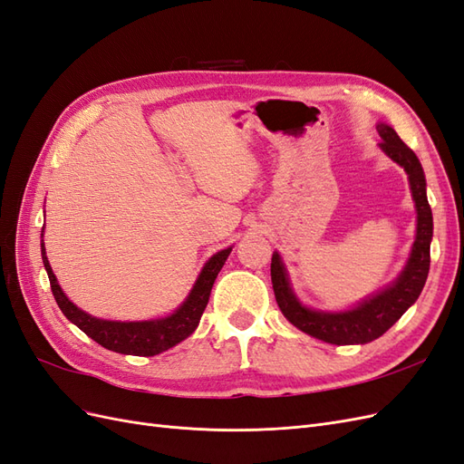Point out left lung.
<instances>
[{
    "label": "left lung",
    "instance_id": "left-lung-1",
    "mask_svg": "<svg viewBox=\"0 0 464 464\" xmlns=\"http://www.w3.org/2000/svg\"><path fill=\"white\" fill-rule=\"evenodd\" d=\"M377 131L383 139L379 147L409 174L412 198L418 210L416 240L411 259L406 263L401 276L389 288L375 294L370 300H363L354 310L325 314L304 307L290 290L285 265L276 251L271 259V280L280 312L285 314L294 327L331 344H366L379 339L418 300L430 271L433 218L426 198V178L422 164H420L414 150L401 141L395 130L382 123L377 125Z\"/></svg>",
    "mask_w": 464,
    "mask_h": 464
}]
</instances>
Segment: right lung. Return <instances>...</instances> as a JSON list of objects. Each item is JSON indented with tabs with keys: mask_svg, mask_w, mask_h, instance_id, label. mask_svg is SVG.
<instances>
[{
	"mask_svg": "<svg viewBox=\"0 0 464 464\" xmlns=\"http://www.w3.org/2000/svg\"><path fill=\"white\" fill-rule=\"evenodd\" d=\"M230 251L232 247L222 249L217 256H213L207 261L198 278V283H195L193 290L189 292V296L172 315L162 317V319H152V321H137V323L96 319L79 310L73 302H69V298L62 292L58 280H55V275L52 273V266L46 257L44 244H42V261H44L52 294L55 302H58L60 310L69 321L75 323L82 333L91 336V339L96 341L101 346L111 350V353L131 354V356H154L188 339V336L198 329L199 319L205 312L208 296H210V288H213L215 278L220 273L224 261H227V257L230 256Z\"/></svg>",
	"mask_w": 464,
	"mask_h": 464,
	"instance_id": "obj_1",
	"label": "right lung"
}]
</instances>
